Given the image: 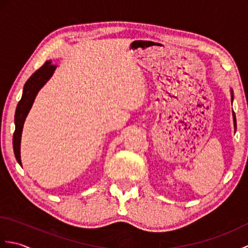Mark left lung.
I'll return each instance as SVG.
<instances>
[{"mask_svg":"<svg viewBox=\"0 0 248 248\" xmlns=\"http://www.w3.org/2000/svg\"><path fill=\"white\" fill-rule=\"evenodd\" d=\"M233 100V92L231 91V101ZM232 115H233V124H234V129H236V119H235V114L234 112H232Z\"/></svg>","mask_w":248,"mask_h":248,"instance_id":"8db88e82","label":"left lung"}]
</instances>
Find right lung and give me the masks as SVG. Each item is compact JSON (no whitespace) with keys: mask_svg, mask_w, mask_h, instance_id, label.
Returning a JSON list of instances; mask_svg holds the SVG:
<instances>
[{"mask_svg":"<svg viewBox=\"0 0 248 248\" xmlns=\"http://www.w3.org/2000/svg\"><path fill=\"white\" fill-rule=\"evenodd\" d=\"M55 69H56V66L52 64L51 61L46 62L44 66H41L38 70L35 71L24 84L22 97H21V100L17 105V108H16V114H15L16 129H15L14 138H13L15 156L20 165H22V163H21V156H20L21 135H22V129H23L25 118L30 112L31 105H33L37 93H38L40 91V88L43 87L46 82H48L49 78L52 77V75H53Z\"/></svg>","mask_w":248,"mask_h":248,"instance_id":"right-lung-1","label":"right lung"}]
</instances>
